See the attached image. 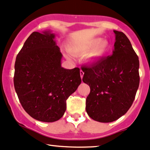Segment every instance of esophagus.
Returning <instances> with one entry per match:
<instances>
[{
  "instance_id": "34e87169",
  "label": "esophagus",
  "mask_w": 150,
  "mask_h": 150,
  "mask_svg": "<svg viewBox=\"0 0 150 150\" xmlns=\"http://www.w3.org/2000/svg\"><path fill=\"white\" fill-rule=\"evenodd\" d=\"M80 74L81 78H82V77H83V75H84V72L82 71V70H80Z\"/></svg>"
}]
</instances>
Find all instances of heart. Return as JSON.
I'll use <instances>...</instances> for the list:
<instances>
[{"instance_id": "heart-1", "label": "heart", "mask_w": 150, "mask_h": 150, "mask_svg": "<svg viewBox=\"0 0 150 150\" xmlns=\"http://www.w3.org/2000/svg\"><path fill=\"white\" fill-rule=\"evenodd\" d=\"M109 50L110 43L106 39L101 40L99 38L68 47V51L73 54L84 55L89 52L85 58L87 63H96L101 61L106 57Z\"/></svg>"}]
</instances>
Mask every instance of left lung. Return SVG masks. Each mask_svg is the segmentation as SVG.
I'll use <instances>...</instances> for the list:
<instances>
[{
    "label": "left lung",
    "instance_id": "1",
    "mask_svg": "<svg viewBox=\"0 0 150 150\" xmlns=\"http://www.w3.org/2000/svg\"><path fill=\"white\" fill-rule=\"evenodd\" d=\"M113 32V54L81 68L82 81L90 87L86 111L91 118L101 123L114 121L128 111L140 83L138 56L123 32Z\"/></svg>",
    "mask_w": 150,
    "mask_h": 150
}]
</instances>
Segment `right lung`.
<instances>
[{"instance_id":"obj_1","label":"right lung","mask_w":150,"mask_h":150,"mask_svg":"<svg viewBox=\"0 0 150 150\" xmlns=\"http://www.w3.org/2000/svg\"><path fill=\"white\" fill-rule=\"evenodd\" d=\"M50 31L34 32L17 56L14 86L20 104L34 119L59 120L66 100L81 83L80 68L61 67L62 53Z\"/></svg>"}]
</instances>
